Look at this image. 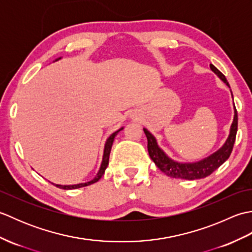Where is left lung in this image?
Returning a JSON list of instances; mask_svg holds the SVG:
<instances>
[{"label":"left lung","instance_id":"1","mask_svg":"<svg viewBox=\"0 0 252 252\" xmlns=\"http://www.w3.org/2000/svg\"><path fill=\"white\" fill-rule=\"evenodd\" d=\"M210 69L229 88V84L225 76H224L218 68H216L213 65H210ZM237 123V111L234 105V119L232 122L231 129H229L227 140L223 144V146L220 149H218L216 153H213L210 156L203 158L196 162H179L175 161L173 159H171L168 155L159 147L156 137H155L146 127H144L143 130L147 137V148L149 157L152 158L155 164H156L164 174H167L170 178L175 179L198 180L210 175L213 171H216L221 164H223L228 159L229 155H231L233 151L235 138H236Z\"/></svg>","mask_w":252,"mask_h":252}]
</instances>
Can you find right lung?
Listing matches in <instances>:
<instances>
[{
    "mask_svg": "<svg viewBox=\"0 0 252 252\" xmlns=\"http://www.w3.org/2000/svg\"><path fill=\"white\" fill-rule=\"evenodd\" d=\"M61 58H62V57L57 58V60H55V62L58 61V60H61ZM121 130H123V126L120 127L119 130H117L116 132L112 133V134H111L108 138H107V141H106V143H105V147H104L103 160H101V163H100V167H99L98 172H97V174L95 175V178H94L93 180H91V181H89V182H85V183H79V184H74V185H61V184H54V183H52V184H54L55 186L60 187V189H80V187H84V186H88V185H91V184H93V183H96V182H97V181L101 178V176L104 175V173H105V170H106L107 165H108V162H109V155H110L112 143H114V140H115L116 135H117L118 133H119Z\"/></svg>",
    "mask_w": 252,
    "mask_h": 252,
    "instance_id": "1",
    "label": "right lung"
}]
</instances>
